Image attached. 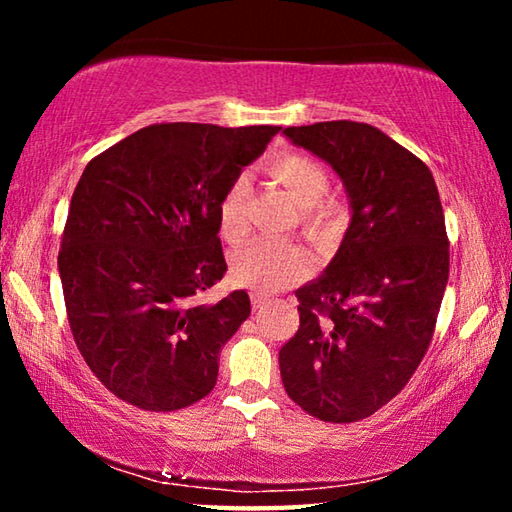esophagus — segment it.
Masks as SVG:
<instances>
[{
	"label": "esophagus",
	"instance_id": "obj_1",
	"mask_svg": "<svg viewBox=\"0 0 512 512\" xmlns=\"http://www.w3.org/2000/svg\"><path fill=\"white\" fill-rule=\"evenodd\" d=\"M264 307H266V300L259 296V293H253V309L259 311V309H264Z\"/></svg>",
	"mask_w": 512,
	"mask_h": 512
}]
</instances>
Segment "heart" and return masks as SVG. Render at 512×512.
I'll list each match as a JSON object with an SVG mask.
<instances>
[{
    "label": "heart",
    "instance_id": "heart-1",
    "mask_svg": "<svg viewBox=\"0 0 512 512\" xmlns=\"http://www.w3.org/2000/svg\"><path fill=\"white\" fill-rule=\"evenodd\" d=\"M271 173L289 189L302 205L300 219L311 235H327L345 219V205L339 198L323 196L329 187V169L323 160L309 153L289 151L271 162ZM246 178H237L219 203V225L225 239L239 241L246 237ZM309 271L307 250L291 241L262 239L235 255L232 275L259 293H275L300 280Z\"/></svg>",
    "mask_w": 512,
    "mask_h": 512
}]
</instances>
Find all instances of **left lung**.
Returning a JSON list of instances; mask_svg holds the SVG:
<instances>
[{"label": "left lung", "instance_id": "8db88e82", "mask_svg": "<svg viewBox=\"0 0 512 512\" xmlns=\"http://www.w3.org/2000/svg\"><path fill=\"white\" fill-rule=\"evenodd\" d=\"M332 164L352 221L316 282L296 291L300 327L280 350L284 391L323 422L368 418L409 384L429 350L449 277V239L427 164L359 121L289 126Z\"/></svg>", "mask_w": 512, "mask_h": 512}]
</instances>
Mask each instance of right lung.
<instances>
[{"label":"right lung","mask_w":512,"mask_h":512,"mask_svg":"<svg viewBox=\"0 0 512 512\" xmlns=\"http://www.w3.org/2000/svg\"><path fill=\"white\" fill-rule=\"evenodd\" d=\"M275 133L153 124L85 167L58 271L76 348L119 400L167 413L214 388L219 352L250 316L246 291L203 302L228 271L219 203Z\"/></svg>","instance_id":"obj_1"}]
</instances>
